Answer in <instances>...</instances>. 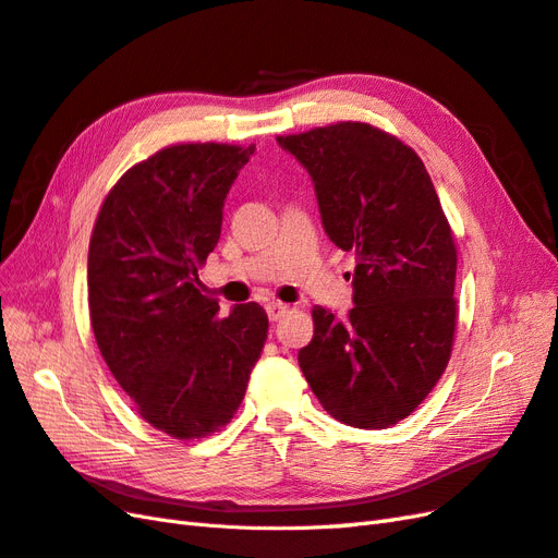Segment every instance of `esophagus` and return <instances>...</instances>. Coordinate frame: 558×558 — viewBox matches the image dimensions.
I'll list each match as a JSON object with an SVG mask.
<instances>
[{
  "instance_id": "esophagus-1",
  "label": "esophagus",
  "mask_w": 558,
  "mask_h": 558,
  "mask_svg": "<svg viewBox=\"0 0 558 558\" xmlns=\"http://www.w3.org/2000/svg\"><path fill=\"white\" fill-rule=\"evenodd\" d=\"M290 311V306L288 304H282V301H268L266 304V313H268V320H274V323H278L280 317Z\"/></svg>"
}]
</instances>
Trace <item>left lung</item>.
Here are the masks:
<instances>
[{"instance_id": "obj_1", "label": "left lung", "mask_w": 558, "mask_h": 558, "mask_svg": "<svg viewBox=\"0 0 558 558\" xmlns=\"http://www.w3.org/2000/svg\"><path fill=\"white\" fill-rule=\"evenodd\" d=\"M311 174L329 241L355 252L345 320L315 306L299 350L311 390L337 421L384 429L437 386L456 331V243L418 154L369 123L278 137Z\"/></svg>"}]
</instances>
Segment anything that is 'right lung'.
<instances>
[{"mask_svg": "<svg viewBox=\"0 0 558 558\" xmlns=\"http://www.w3.org/2000/svg\"><path fill=\"white\" fill-rule=\"evenodd\" d=\"M254 145H172L109 191L88 247L95 341L137 413L174 439L225 427L241 407L268 317L238 304L219 317L198 268Z\"/></svg>", "mask_w": 558, "mask_h": 558, "instance_id": "right-lung-1", "label": "right lung"}]
</instances>
